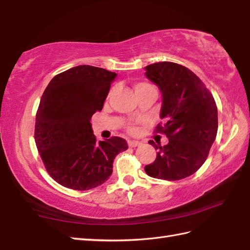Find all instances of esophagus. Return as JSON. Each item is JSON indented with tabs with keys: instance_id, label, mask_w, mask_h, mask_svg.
<instances>
[{
	"instance_id": "34e87169",
	"label": "esophagus",
	"mask_w": 250,
	"mask_h": 250,
	"mask_svg": "<svg viewBox=\"0 0 250 250\" xmlns=\"http://www.w3.org/2000/svg\"><path fill=\"white\" fill-rule=\"evenodd\" d=\"M141 145V142L138 141V140H129L128 141V146L130 147H135V146H138Z\"/></svg>"
}]
</instances>
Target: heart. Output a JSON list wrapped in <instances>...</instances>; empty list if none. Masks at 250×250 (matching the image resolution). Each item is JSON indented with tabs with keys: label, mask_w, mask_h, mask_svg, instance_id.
Masks as SVG:
<instances>
[{
	"label": "heart",
	"mask_w": 250,
	"mask_h": 250,
	"mask_svg": "<svg viewBox=\"0 0 250 250\" xmlns=\"http://www.w3.org/2000/svg\"><path fill=\"white\" fill-rule=\"evenodd\" d=\"M146 85H147V84H146V83H137V84L135 85V91H136L137 89L144 87V86H146ZM129 130H130V132H136V131H137V127H136V126H130V127H129Z\"/></svg>",
	"instance_id": "obj_1"
}]
</instances>
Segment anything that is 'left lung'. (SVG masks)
Masks as SVG:
<instances>
[{"instance_id":"8db88e82","label":"left lung","mask_w":250,"mask_h":250,"mask_svg":"<svg viewBox=\"0 0 250 250\" xmlns=\"http://www.w3.org/2000/svg\"><path fill=\"white\" fill-rule=\"evenodd\" d=\"M146 76L162 94L160 118L164 125V146L149 141L159 150L153 163L145 170L150 177L163 180L187 178L205 163L218 130V110L212 95L198 76L181 64L156 62L145 68Z\"/></svg>"}]
</instances>
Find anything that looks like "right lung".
I'll use <instances>...</instances> for the list:
<instances>
[{"label": "right lung", "instance_id": "obj_1", "mask_svg": "<svg viewBox=\"0 0 250 250\" xmlns=\"http://www.w3.org/2000/svg\"><path fill=\"white\" fill-rule=\"evenodd\" d=\"M116 75L78 65L56 75L44 90L34 138L46 170L59 185L79 191L101 186L112 175L115 156L128 149L120 137L97 141L90 124Z\"/></svg>", "mask_w": 250, "mask_h": 250}]
</instances>
